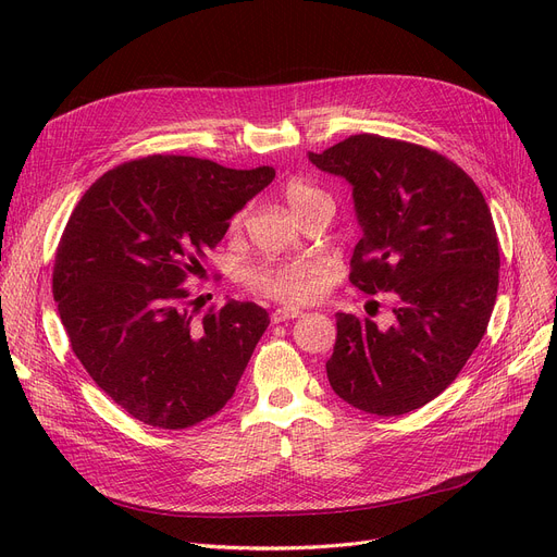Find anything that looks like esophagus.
<instances>
[{
	"instance_id": "obj_1",
	"label": "esophagus",
	"mask_w": 557,
	"mask_h": 557,
	"mask_svg": "<svg viewBox=\"0 0 557 557\" xmlns=\"http://www.w3.org/2000/svg\"><path fill=\"white\" fill-rule=\"evenodd\" d=\"M300 315H305V311H302V309H298V307H280V309H275V311H273L271 320H273V323H284V320L300 318Z\"/></svg>"
}]
</instances>
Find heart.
<instances>
[{
	"label": "heart",
	"mask_w": 557,
	"mask_h": 557,
	"mask_svg": "<svg viewBox=\"0 0 557 557\" xmlns=\"http://www.w3.org/2000/svg\"><path fill=\"white\" fill-rule=\"evenodd\" d=\"M284 198L296 216L309 205L325 200L327 196L305 181H288L284 185ZM246 282L263 296L277 298L282 302H307L311 300L325 280L323 259H296L286 263H261L244 273Z\"/></svg>",
	"instance_id": "heart-1"
}]
</instances>
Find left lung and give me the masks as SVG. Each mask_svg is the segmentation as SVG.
Wrapping results in <instances>:
<instances>
[{
	"instance_id": "left-lung-1",
	"label": "left lung",
	"mask_w": 557,
	"mask_h": 557,
	"mask_svg": "<svg viewBox=\"0 0 557 557\" xmlns=\"http://www.w3.org/2000/svg\"><path fill=\"white\" fill-rule=\"evenodd\" d=\"M307 158L352 187L363 234L349 282L399 300L388 330L336 313L330 386L359 411L411 413L454 382L487 330L502 263L487 202L458 164L418 144L352 135Z\"/></svg>"
}]
</instances>
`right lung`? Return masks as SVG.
I'll return each mask as SVG.
<instances>
[{
    "mask_svg": "<svg viewBox=\"0 0 557 557\" xmlns=\"http://www.w3.org/2000/svg\"><path fill=\"white\" fill-rule=\"evenodd\" d=\"M273 178V166L149 156L103 173L78 200L53 298L83 368L135 420L187 429L234 395L271 318L227 300L194 323L183 282Z\"/></svg>",
    "mask_w": 557,
    "mask_h": 557,
    "instance_id": "1",
    "label": "right lung"
}]
</instances>
